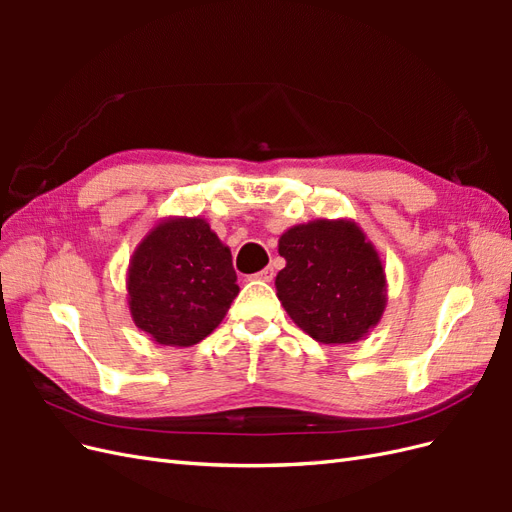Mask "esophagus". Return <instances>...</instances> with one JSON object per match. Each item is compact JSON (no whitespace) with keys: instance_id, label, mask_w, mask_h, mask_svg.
Segmentation results:
<instances>
[{"instance_id":"34e87169","label":"esophagus","mask_w":512,"mask_h":512,"mask_svg":"<svg viewBox=\"0 0 512 512\" xmlns=\"http://www.w3.org/2000/svg\"><path fill=\"white\" fill-rule=\"evenodd\" d=\"M252 277H254V280H260V282H271L275 277V271H273V267H267V269L254 273Z\"/></svg>"}]
</instances>
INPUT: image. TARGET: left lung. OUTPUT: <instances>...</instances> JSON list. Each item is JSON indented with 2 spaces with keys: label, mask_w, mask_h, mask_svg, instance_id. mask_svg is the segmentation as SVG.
Returning <instances> with one entry per match:
<instances>
[{
  "label": "left lung",
  "mask_w": 512,
  "mask_h": 512,
  "mask_svg": "<svg viewBox=\"0 0 512 512\" xmlns=\"http://www.w3.org/2000/svg\"><path fill=\"white\" fill-rule=\"evenodd\" d=\"M277 299L320 344L363 339L386 309V273L376 245L354 220H312L282 232Z\"/></svg>",
  "instance_id": "left-lung-1"
}]
</instances>
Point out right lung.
Here are the masks:
<instances>
[{"mask_svg":"<svg viewBox=\"0 0 512 512\" xmlns=\"http://www.w3.org/2000/svg\"><path fill=\"white\" fill-rule=\"evenodd\" d=\"M126 290L136 327L173 348L211 335L239 294L230 247L200 215H170L149 228L130 258Z\"/></svg>","mask_w":512,"mask_h":512,"instance_id":"add662e5","label":"right lung"}]
</instances>
